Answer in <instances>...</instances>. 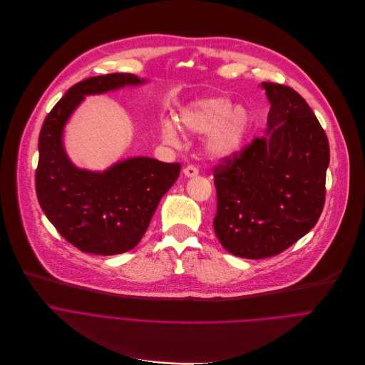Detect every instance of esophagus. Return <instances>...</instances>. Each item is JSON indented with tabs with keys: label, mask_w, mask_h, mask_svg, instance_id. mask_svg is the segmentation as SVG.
I'll list each match as a JSON object with an SVG mask.
<instances>
[{
	"label": "esophagus",
	"mask_w": 365,
	"mask_h": 365,
	"mask_svg": "<svg viewBox=\"0 0 365 365\" xmlns=\"http://www.w3.org/2000/svg\"><path fill=\"white\" fill-rule=\"evenodd\" d=\"M184 175L188 177V178L197 177V175H198V168L194 167V165H187V167L184 168Z\"/></svg>",
	"instance_id": "esophagus-1"
}]
</instances>
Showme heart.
I'll return each instance as SVG.
<instances>
[{"label": "heart", "mask_w": 365, "mask_h": 365, "mask_svg": "<svg viewBox=\"0 0 365 365\" xmlns=\"http://www.w3.org/2000/svg\"><path fill=\"white\" fill-rule=\"evenodd\" d=\"M180 125L195 135H204L205 154L212 160L237 155L250 133L252 118L243 106H233L227 98H204L194 101L178 113ZM161 136L170 145H180V133L174 122L161 125Z\"/></svg>", "instance_id": "obj_1"}]
</instances>
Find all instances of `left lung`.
Returning a JSON list of instances; mask_svg holds the SVG:
<instances>
[{
    "label": "left lung",
    "mask_w": 365,
    "mask_h": 365,
    "mask_svg": "<svg viewBox=\"0 0 365 365\" xmlns=\"http://www.w3.org/2000/svg\"><path fill=\"white\" fill-rule=\"evenodd\" d=\"M270 102L266 135L214 171V232L235 256H276L304 237L325 204L329 143L305 99L263 82Z\"/></svg>",
    "instance_id": "8db88e82"
}]
</instances>
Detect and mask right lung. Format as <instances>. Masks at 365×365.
Here are the masks:
<instances>
[{
	"label": "right lung",
	"mask_w": 365,
	"mask_h": 365,
	"mask_svg": "<svg viewBox=\"0 0 365 365\" xmlns=\"http://www.w3.org/2000/svg\"><path fill=\"white\" fill-rule=\"evenodd\" d=\"M145 82L129 73L85 79L66 92L41 126L36 170L40 207L57 232L85 253L110 256L133 249L180 175L181 164L148 157L119 161L103 173L82 170L64 151V125L85 96Z\"/></svg>",
	"instance_id": "add662e5"
}]
</instances>
